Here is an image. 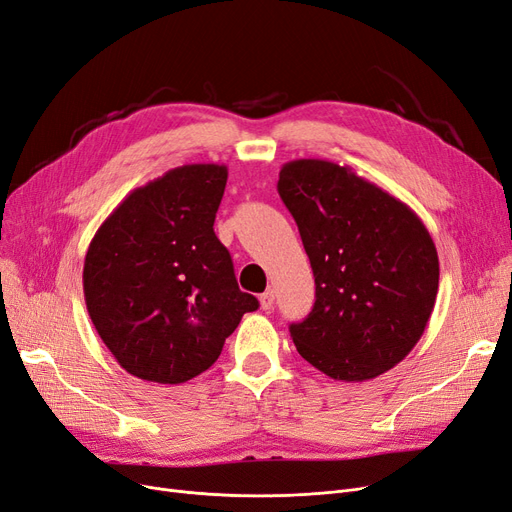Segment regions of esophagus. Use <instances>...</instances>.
<instances>
[{
  "label": "esophagus",
  "mask_w": 512,
  "mask_h": 512,
  "mask_svg": "<svg viewBox=\"0 0 512 512\" xmlns=\"http://www.w3.org/2000/svg\"><path fill=\"white\" fill-rule=\"evenodd\" d=\"M258 300H260V309H262V311H271L273 304H275V292H273V290H267V292L258 296Z\"/></svg>",
  "instance_id": "1"
}]
</instances>
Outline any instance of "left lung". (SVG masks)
<instances>
[{
  "label": "left lung",
  "instance_id": "8db88e82",
  "mask_svg": "<svg viewBox=\"0 0 512 512\" xmlns=\"http://www.w3.org/2000/svg\"><path fill=\"white\" fill-rule=\"evenodd\" d=\"M277 191L298 224L315 304L290 334L325 376L365 382L403 361L439 290L437 248L418 214L349 166L294 159Z\"/></svg>",
  "mask_w": 512,
  "mask_h": 512
}]
</instances>
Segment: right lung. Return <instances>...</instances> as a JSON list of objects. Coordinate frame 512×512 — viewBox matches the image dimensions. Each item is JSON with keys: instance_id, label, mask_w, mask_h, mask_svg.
I'll return each mask as SVG.
<instances>
[{"instance_id": "obj_1", "label": "right lung", "mask_w": 512, "mask_h": 512, "mask_svg": "<svg viewBox=\"0 0 512 512\" xmlns=\"http://www.w3.org/2000/svg\"><path fill=\"white\" fill-rule=\"evenodd\" d=\"M227 176L218 163L174 168L134 189L90 241V319L140 380L180 384L206 372L243 313L258 309L214 233Z\"/></svg>"}]
</instances>
